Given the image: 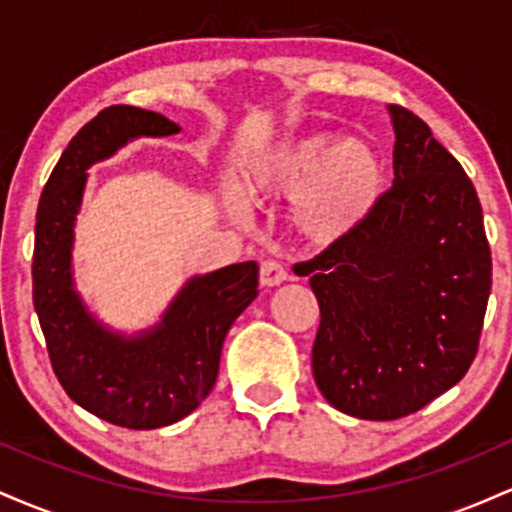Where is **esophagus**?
Here are the masks:
<instances>
[{
  "label": "esophagus",
  "instance_id": "1",
  "mask_svg": "<svg viewBox=\"0 0 512 512\" xmlns=\"http://www.w3.org/2000/svg\"><path fill=\"white\" fill-rule=\"evenodd\" d=\"M286 279H289V274H286L284 264L274 262V260L262 262V267H260V284L262 286H279V284H284Z\"/></svg>",
  "mask_w": 512,
  "mask_h": 512
}]
</instances>
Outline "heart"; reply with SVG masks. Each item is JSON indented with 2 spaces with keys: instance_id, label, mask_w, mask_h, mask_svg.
<instances>
[{
  "instance_id": "1",
  "label": "heart",
  "mask_w": 512,
  "mask_h": 512,
  "mask_svg": "<svg viewBox=\"0 0 512 512\" xmlns=\"http://www.w3.org/2000/svg\"><path fill=\"white\" fill-rule=\"evenodd\" d=\"M383 166L361 139L310 132L291 139L248 166L245 180L257 197H296L298 226L315 240H337L373 207ZM231 211L245 214L238 190H226Z\"/></svg>"
}]
</instances>
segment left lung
I'll return each mask as SVG.
<instances>
[{
    "mask_svg": "<svg viewBox=\"0 0 512 512\" xmlns=\"http://www.w3.org/2000/svg\"><path fill=\"white\" fill-rule=\"evenodd\" d=\"M390 117L392 187L308 262L315 383L334 409L368 421L402 419L460 383L491 293L472 180L421 117L399 105Z\"/></svg>",
    "mask_w": 512,
    "mask_h": 512,
    "instance_id": "left-lung-1",
    "label": "left lung"
}]
</instances>
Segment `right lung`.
<instances>
[{
    "mask_svg": "<svg viewBox=\"0 0 512 512\" xmlns=\"http://www.w3.org/2000/svg\"><path fill=\"white\" fill-rule=\"evenodd\" d=\"M180 125L161 113L113 105L69 142L35 216L33 305L64 392L108 424L149 431L192 414L219 375L228 330L257 298V262L197 274L170 301L161 322L125 334L110 330L76 291L72 250L86 170L139 137H170Z\"/></svg>",
    "mask_w": 512,
    "mask_h": 512,
    "instance_id": "obj_1",
    "label": "right lung"
}]
</instances>
